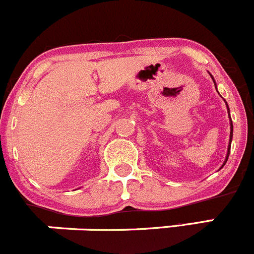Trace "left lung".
I'll list each match as a JSON object with an SVG mask.
<instances>
[{"mask_svg":"<svg viewBox=\"0 0 254 254\" xmlns=\"http://www.w3.org/2000/svg\"><path fill=\"white\" fill-rule=\"evenodd\" d=\"M212 80H213V77H212ZM215 82V81H213ZM215 86H216V84H215ZM227 110H228V115H230V109H228V106H227ZM230 128H231V132H230V143H228V148H227V155H226V159H225V163H223V165L226 164V162H227V159H228V155H230V150H231V142H232V135H233V125H232V121H231V116H230ZM222 165V167H223ZM221 167V168H222Z\"/></svg>","mask_w":254,"mask_h":254,"instance_id":"left-lung-1","label":"left lung"}]
</instances>
